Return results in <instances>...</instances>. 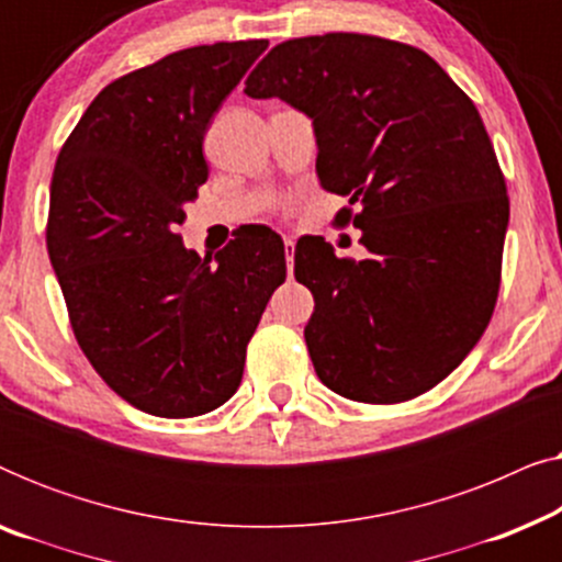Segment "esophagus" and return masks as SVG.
Masks as SVG:
<instances>
[{
  "label": "esophagus",
  "mask_w": 562,
  "mask_h": 562,
  "mask_svg": "<svg viewBox=\"0 0 562 562\" xmlns=\"http://www.w3.org/2000/svg\"><path fill=\"white\" fill-rule=\"evenodd\" d=\"M294 250H296V243L291 240V237H283V252H286V268H289V273L294 271Z\"/></svg>",
  "instance_id": "34e87169"
}]
</instances>
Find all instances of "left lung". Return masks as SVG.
<instances>
[{
	"label": "left lung",
	"mask_w": 562,
	"mask_h": 562,
	"mask_svg": "<svg viewBox=\"0 0 562 562\" xmlns=\"http://www.w3.org/2000/svg\"><path fill=\"white\" fill-rule=\"evenodd\" d=\"M245 94L312 117L322 189L360 204L335 220L368 258L317 235L294 250L319 381L363 404L425 394L481 340L502 283L509 196L475 104L425 50L358 33L276 45Z\"/></svg>",
	"instance_id": "left-lung-1"
}]
</instances>
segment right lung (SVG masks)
<instances>
[{
	"label": "right lung",
	"instance_id": "right-lung-1",
	"mask_svg": "<svg viewBox=\"0 0 562 562\" xmlns=\"http://www.w3.org/2000/svg\"><path fill=\"white\" fill-rule=\"evenodd\" d=\"M266 48L196 45L120 76L58 153L45 243L74 335L106 386L156 417H199L235 394L286 281L271 227L237 229L214 263L176 233L210 176L214 112Z\"/></svg>",
	"mask_w": 562,
	"mask_h": 562
}]
</instances>
